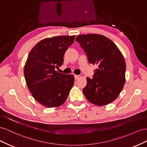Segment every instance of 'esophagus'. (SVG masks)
Instances as JSON below:
<instances>
[{"label":"esophagus","instance_id":"34e87169","mask_svg":"<svg viewBox=\"0 0 147 147\" xmlns=\"http://www.w3.org/2000/svg\"><path fill=\"white\" fill-rule=\"evenodd\" d=\"M79 77H80V75H74V78H75V80H78Z\"/></svg>","mask_w":147,"mask_h":147}]
</instances>
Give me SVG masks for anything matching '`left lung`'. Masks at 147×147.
<instances>
[{
	"label": "left lung",
	"mask_w": 147,
	"mask_h": 147,
	"mask_svg": "<svg viewBox=\"0 0 147 147\" xmlns=\"http://www.w3.org/2000/svg\"><path fill=\"white\" fill-rule=\"evenodd\" d=\"M75 40L85 51L89 63L96 65L93 78L87 77L83 94L91 103L104 106L116 99L126 82V65L121 52L104 35H78Z\"/></svg>",
	"instance_id": "left-lung-1"
}]
</instances>
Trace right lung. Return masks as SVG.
<instances>
[{"instance_id": "add662e5", "label": "right lung", "mask_w": 147, "mask_h": 147, "mask_svg": "<svg viewBox=\"0 0 147 147\" xmlns=\"http://www.w3.org/2000/svg\"><path fill=\"white\" fill-rule=\"evenodd\" d=\"M75 35H59L38 42L28 55L24 67L26 84L34 98L47 107L63 105L74 84V75L55 70L63 64L64 55Z\"/></svg>"}]
</instances>
